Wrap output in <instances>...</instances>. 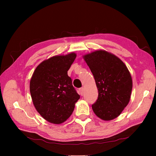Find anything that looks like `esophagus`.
<instances>
[{
  "instance_id": "esophagus-1",
  "label": "esophagus",
  "mask_w": 156,
  "mask_h": 156,
  "mask_svg": "<svg viewBox=\"0 0 156 156\" xmlns=\"http://www.w3.org/2000/svg\"><path fill=\"white\" fill-rule=\"evenodd\" d=\"M79 92H80V94H81V95H83V92H84V88L82 87V88H79Z\"/></svg>"
}]
</instances>
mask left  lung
I'll return each instance as SVG.
<instances>
[{"mask_svg":"<svg viewBox=\"0 0 156 156\" xmlns=\"http://www.w3.org/2000/svg\"><path fill=\"white\" fill-rule=\"evenodd\" d=\"M90 69L98 90L92 105L95 115L108 121L119 116L129 103L133 82L126 64L115 55L97 50L83 56Z\"/></svg>","mask_w":156,"mask_h":156,"instance_id":"obj_1","label":"left lung"}]
</instances>
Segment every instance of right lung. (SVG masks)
<instances>
[{
  "label": "right lung",
  "mask_w": 156,
  "mask_h": 156,
  "mask_svg": "<svg viewBox=\"0 0 156 156\" xmlns=\"http://www.w3.org/2000/svg\"><path fill=\"white\" fill-rule=\"evenodd\" d=\"M76 56L75 53L52 56L41 62L32 74L30 92L33 104L50 123L66 121L80 98L68 75Z\"/></svg>",
  "instance_id": "add662e5"
}]
</instances>
